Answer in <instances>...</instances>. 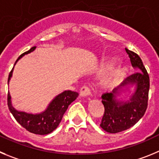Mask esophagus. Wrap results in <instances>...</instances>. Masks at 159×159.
I'll return each mask as SVG.
<instances>
[{"label":"esophagus","mask_w":159,"mask_h":159,"mask_svg":"<svg viewBox=\"0 0 159 159\" xmlns=\"http://www.w3.org/2000/svg\"><path fill=\"white\" fill-rule=\"evenodd\" d=\"M80 94L83 97H87V96H90V94H91V90L88 86L84 85V86L81 87V90H80Z\"/></svg>","instance_id":"1"}]
</instances>
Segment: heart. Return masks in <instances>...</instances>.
I'll use <instances>...</instances> for the list:
<instances>
[{
	"mask_svg": "<svg viewBox=\"0 0 159 159\" xmlns=\"http://www.w3.org/2000/svg\"><path fill=\"white\" fill-rule=\"evenodd\" d=\"M118 59L115 57H111L109 59H106L101 65L100 67V73L102 75H105L107 73L111 72L108 74L103 79V84L108 88H112V87L117 86L121 81L124 80L127 75L126 68L123 66H118L115 68V65L118 63Z\"/></svg>",
	"mask_w": 159,
	"mask_h": 159,
	"instance_id": "heart-1",
	"label": "heart"
}]
</instances>
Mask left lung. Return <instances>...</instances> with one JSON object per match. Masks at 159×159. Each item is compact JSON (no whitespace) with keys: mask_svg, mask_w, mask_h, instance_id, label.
<instances>
[{"mask_svg":"<svg viewBox=\"0 0 159 159\" xmlns=\"http://www.w3.org/2000/svg\"><path fill=\"white\" fill-rule=\"evenodd\" d=\"M130 62L138 72L130 75L122 81L118 88L111 93L102 95V103L104 106V114L100 127L110 133L125 131L133 126L144 115L148 107L150 79L141 59L136 53L125 48ZM136 86L134 93L127 102L116 99L121 91Z\"/></svg>","mask_w":159,"mask_h":159,"instance_id":"left-lung-1","label":"left lung"}]
</instances>
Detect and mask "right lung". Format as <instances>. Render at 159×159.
Returning <instances> with one entry per match:
<instances>
[{
	"label": "right lung",
	"instance_id": "obj_1",
	"mask_svg": "<svg viewBox=\"0 0 159 159\" xmlns=\"http://www.w3.org/2000/svg\"><path fill=\"white\" fill-rule=\"evenodd\" d=\"M35 48L36 47H33L29 51L23 53L18 58L16 63L25 55L34 51ZM12 72L13 69L11 70L8 76V84H9L10 79L12 76ZM78 96V93L76 92H72L70 90L64 91L56 96L43 112L39 114H32L27 113L25 111H17L16 108L13 107L11 101V96L8 93V106L15 119L27 131L34 134L46 135L52 133L57 128L63 115L68 108V106L73 101H75Z\"/></svg>",
	"mask_w": 159,
	"mask_h": 159
}]
</instances>
